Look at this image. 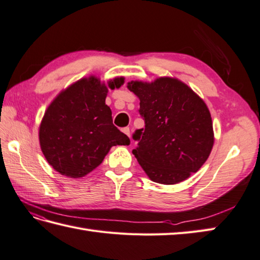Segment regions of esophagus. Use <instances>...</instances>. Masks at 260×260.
Listing matches in <instances>:
<instances>
[{
    "instance_id": "obj_1",
    "label": "esophagus",
    "mask_w": 260,
    "mask_h": 260,
    "mask_svg": "<svg viewBox=\"0 0 260 260\" xmlns=\"http://www.w3.org/2000/svg\"><path fill=\"white\" fill-rule=\"evenodd\" d=\"M122 131L124 132V134H125L126 136L130 137V129L128 128V126H126V128H123V129H122Z\"/></svg>"
}]
</instances>
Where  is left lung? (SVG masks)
Here are the masks:
<instances>
[{"instance_id": "1", "label": "left lung", "mask_w": 260, "mask_h": 260, "mask_svg": "<svg viewBox=\"0 0 260 260\" xmlns=\"http://www.w3.org/2000/svg\"><path fill=\"white\" fill-rule=\"evenodd\" d=\"M139 98L145 129L135 132L132 150L152 181L175 184L197 172L215 142L212 120L205 101L180 80L161 77L152 82L131 81Z\"/></svg>"}]
</instances>
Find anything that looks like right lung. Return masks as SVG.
I'll return each mask as SVG.
<instances>
[{"label": "right lung", "instance_id": "add662e5", "mask_svg": "<svg viewBox=\"0 0 260 260\" xmlns=\"http://www.w3.org/2000/svg\"><path fill=\"white\" fill-rule=\"evenodd\" d=\"M124 78L107 84L90 76L62 90L50 103L39 128L40 147L60 175L81 178L95 169L113 146H128L130 139L112 123L106 105L108 89L120 88Z\"/></svg>", "mask_w": 260, "mask_h": 260}]
</instances>
